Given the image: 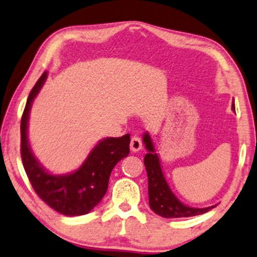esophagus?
<instances>
[{
	"label": "esophagus",
	"mask_w": 257,
	"mask_h": 257,
	"mask_svg": "<svg viewBox=\"0 0 257 257\" xmlns=\"http://www.w3.org/2000/svg\"><path fill=\"white\" fill-rule=\"evenodd\" d=\"M142 148H143V145H142L141 138L136 135L133 136L132 141H130V150H132L133 152H138V151L142 150Z\"/></svg>",
	"instance_id": "obj_1"
}]
</instances>
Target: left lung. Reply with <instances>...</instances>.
Segmentation results:
<instances>
[{
    "instance_id": "obj_1",
    "label": "left lung",
    "mask_w": 257,
    "mask_h": 257,
    "mask_svg": "<svg viewBox=\"0 0 257 257\" xmlns=\"http://www.w3.org/2000/svg\"><path fill=\"white\" fill-rule=\"evenodd\" d=\"M232 111L235 112L234 103L232 104ZM143 142L145 149L148 150V153L145 154L144 158V165L149 180L150 207L154 213L165 218L190 217L205 214L216 206L206 207V208H194V207L186 206L178 200V198L174 194L169 184L167 183L161 168L160 159H159L158 153H156L153 141L148 132L144 133Z\"/></svg>"
}]
</instances>
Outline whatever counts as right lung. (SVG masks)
I'll return each mask as SVG.
<instances>
[{"label": "right lung", "mask_w": 257, "mask_h": 257, "mask_svg": "<svg viewBox=\"0 0 257 257\" xmlns=\"http://www.w3.org/2000/svg\"><path fill=\"white\" fill-rule=\"evenodd\" d=\"M47 76L48 72H44L32 89L22 116L23 165L36 194L48 206L66 216H80L95 208L106 193L114 166L129 154L130 135L103 138L74 172L63 175L48 172L35 158L27 134L32 104Z\"/></svg>", "instance_id": "obj_1"}]
</instances>
